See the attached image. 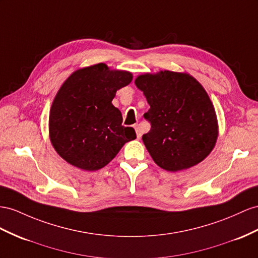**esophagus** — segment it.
<instances>
[{
  "instance_id": "34e87169",
  "label": "esophagus",
  "mask_w": 258,
  "mask_h": 258,
  "mask_svg": "<svg viewBox=\"0 0 258 258\" xmlns=\"http://www.w3.org/2000/svg\"><path fill=\"white\" fill-rule=\"evenodd\" d=\"M135 131H136V135H137V138H141L142 137V131L140 128V126H138V124L135 125Z\"/></svg>"
}]
</instances>
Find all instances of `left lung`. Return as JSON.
<instances>
[{
    "label": "left lung",
    "instance_id": "left-lung-1",
    "mask_svg": "<svg viewBox=\"0 0 258 258\" xmlns=\"http://www.w3.org/2000/svg\"><path fill=\"white\" fill-rule=\"evenodd\" d=\"M136 87L150 105L151 128L143 142L160 168L176 172L202 162L218 138L215 107L202 84L187 73L159 71L138 75Z\"/></svg>",
    "mask_w": 258,
    "mask_h": 258
}]
</instances>
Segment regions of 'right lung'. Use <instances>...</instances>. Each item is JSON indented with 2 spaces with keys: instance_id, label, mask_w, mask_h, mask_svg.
<instances>
[{
  "instance_id": "right-lung-1",
  "label": "right lung",
  "mask_w": 258,
  "mask_h": 258,
  "mask_svg": "<svg viewBox=\"0 0 258 258\" xmlns=\"http://www.w3.org/2000/svg\"><path fill=\"white\" fill-rule=\"evenodd\" d=\"M132 79L131 72L110 70L104 63L76 70L66 78L49 114L50 142L66 162L96 171L135 140L134 128L123 126L121 111L112 104L116 91Z\"/></svg>"
}]
</instances>
